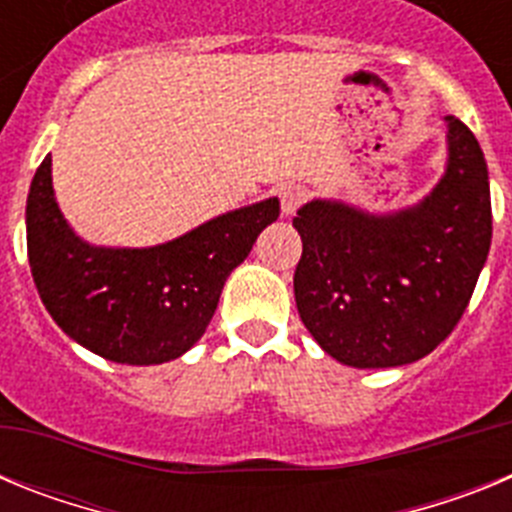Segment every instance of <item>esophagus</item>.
<instances>
[{
  "mask_svg": "<svg viewBox=\"0 0 512 512\" xmlns=\"http://www.w3.org/2000/svg\"><path fill=\"white\" fill-rule=\"evenodd\" d=\"M279 197H282V212L289 217L295 215L297 207H300L302 202H307L310 192H307L302 184H289V187H284L282 192H279Z\"/></svg>",
  "mask_w": 512,
  "mask_h": 512,
  "instance_id": "obj_1",
  "label": "esophagus"
}]
</instances>
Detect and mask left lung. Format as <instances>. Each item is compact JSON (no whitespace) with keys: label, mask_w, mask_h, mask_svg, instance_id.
I'll use <instances>...</instances> for the list:
<instances>
[{"label":"left lung","mask_w":512,"mask_h":512,"mask_svg":"<svg viewBox=\"0 0 512 512\" xmlns=\"http://www.w3.org/2000/svg\"><path fill=\"white\" fill-rule=\"evenodd\" d=\"M446 122V169L423 200L369 212L310 200L292 225L302 238L295 300L325 354L356 369L423 359L467 310L492 243L490 176L472 130Z\"/></svg>","instance_id":"1"}]
</instances>
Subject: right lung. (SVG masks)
Masks as SVG:
<instances>
[{"mask_svg": "<svg viewBox=\"0 0 512 512\" xmlns=\"http://www.w3.org/2000/svg\"><path fill=\"white\" fill-rule=\"evenodd\" d=\"M277 217L269 197L158 246H94L63 217L45 156L27 194V259L45 310L71 341L117 364H164L200 341L225 279Z\"/></svg>", "mask_w": 512, "mask_h": 512, "instance_id": "1", "label": "right lung"}]
</instances>
